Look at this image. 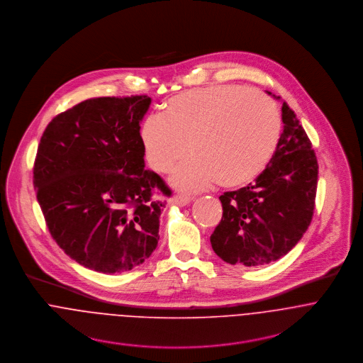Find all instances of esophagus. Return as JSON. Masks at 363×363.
<instances>
[{
	"label": "esophagus",
	"instance_id": "esophagus-1",
	"mask_svg": "<svg viewBox=\"0 0 363 363\" xmlns=\"http://www.w3.org/2000/svg\"><path fill=\"white\" fill-rule=\"evenodd\" d=\"M192 201H194V198H191V196H188V195H181V194H178V195H174L169 201H171V204L186 206V204H189Z\"/></svg>",
	"mask_w": 363,
	"mask_h": 363
}]
</instances>
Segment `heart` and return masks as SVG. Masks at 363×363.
<instances>
[{
	"instance_id": "b5f03b06",
	"label": "heart",
	"mask_w": 363,
	"mask_h": 363,
	"mask_svg": "<svg viewBox=\"0 0 363 363\" xmlns=\"http://www.w3.org/2000/svg\"><path fill=\"white\" fill-rule=\"evenodd\" d=\"M281 136L276 101L262 90L216 84L171 97L162 114L147 116L139 138L149 165L160 174L172 169V184L201 191L216 181L235 188L255 179L272 160Z\"/></svg>"
}]
</instances>
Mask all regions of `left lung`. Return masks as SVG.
Instances as JSON below:
<instances>
[{"label": "left lung", "instance_id": "1", "mask_svg": "<svg viewBox=\"0 0 363 363\" xmlns=\"http://www.w3.org/2000/svg\"><path fill=\"white\" fill-rule=\"evenodd\" d=\"M281 111L284 129L267 167L255 184L220 196L223 217L210 242L230 264L256 267L276 262L311 225L319 164L311 139L285 101Z\"/></svg>", "mask_w": 363, "mask_h": 363}]
</instances>
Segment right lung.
<instances>
[{"instance_id":"obj_1","label":"right lung","mask_w":363,"mask_h":363,"mask_svg":"<svg viewBox=\"0 0 363 363\" xmlns=\"http://www.w3.org/2000/svg\"><path fill=\"white\" fill-rule=\"evenodd\" d=\"M146 94L89 99L58 114L41 136L33 185L47 228L75 262L114 274L157 247L171 189L145 168L139 138Z\"/></svg>"}]
</instances>
